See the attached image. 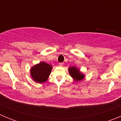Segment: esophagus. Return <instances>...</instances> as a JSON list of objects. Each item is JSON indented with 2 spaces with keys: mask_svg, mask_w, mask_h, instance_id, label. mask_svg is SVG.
Returning a JSON list of instances; mask_svg holds the SVG:
<instances>
[{
  "mask_svg": "<svg viewBox=\"0 0 121 121\" xmlns=\"http://www.w3.org/2000/svg\"><path fill=\"white\" fill-rule=\"evenodd\" d=\"M63 65H64V63H59V67H62Z\"/></svg>",
  "mask_w": 121,
  "mask_h": 121,
  "instance_id": "1",
  "label": "esophagus"
}]
</instances>
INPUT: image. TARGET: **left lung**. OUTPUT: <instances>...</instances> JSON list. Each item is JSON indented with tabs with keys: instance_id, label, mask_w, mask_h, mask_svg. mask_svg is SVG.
<instances>
[{
	"instance_id": "8db88e82",
	"label": "left lung",
	"mask_w": 121,
	"mask_h": 121,
	"mask_svg": "<svg viewBox=\"0 0 121 121\" xmlns=\"http://www.w3.org/2000/svg\"><path fill=\"white\" fill-rule=\"evenodd\" d=\"M68 72L70 75L72 77V78L76 82L81 81L83 80L85 78L84 74L82 73L80 71L79 68L76 67H70L68 68Z\"/></svg>"
}]
</instances>
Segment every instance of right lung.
Instances as JSON below:
<instances>
[{
	"label": "right lung",
	"mask_w": 121,
	"mask_h": 121,
	"mask_svg": "<svg viewBox=\"0 0 121 121\" xmlns=\"http://www.w3.org/2000/svg\"><path fill=\"white\" fill-rule=\"evenodd\" d=\"M52 68V66L49 64L40 62L31 68L30 76L37 83H43L48 80Z\"/></svg>",
	"instance_id": "add662e5"
}]
</instances>
